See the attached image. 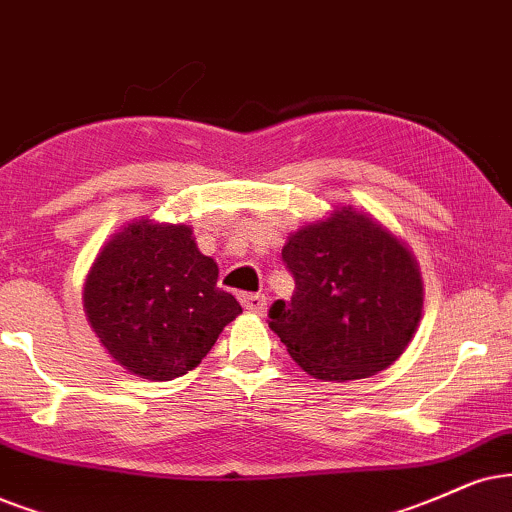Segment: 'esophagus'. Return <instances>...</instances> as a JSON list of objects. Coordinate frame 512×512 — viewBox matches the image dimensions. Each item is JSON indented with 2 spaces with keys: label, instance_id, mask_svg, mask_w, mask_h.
Listing matches in <instances>:
<instances>
[{
  "label": "esophagus",
  "instance_id": "obj_1",
  "mask_svg": "<svg viewBox=\"0 0 512 512\" xmlns=\"http://www.w3.org/2000/svg\"><path fill=\"white\" fill-rule=\"evenodd\" d=\"M241 302L252 314H264V309H267V297L262 293H245L241 295Z\"/></svg>",
  "mask_w": 512,
  "mask_h": 512
}]
</instances>
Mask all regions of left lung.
I'll return each instance as SVG.
<instances>
[{
  "label": "left lung",
  "mask_w": 512,
  "mask_h": 512,
  "mask_svg": "<svg viewBox=\"0 0 512 512\" xmlns=\"http://www.w3.org/2000/svg\"><path fill=\"white\" fill-rule=\"evenodd\" d=\"M290 302L269 307V328L304 371L357 380L399 359L423 309L411 252L371 217L345 208L288 238Z\"/></svg>",
  "instance_id": "left-lung-1"
}]
</instances>
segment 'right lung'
<instances>
[{"instance_id":"obj_1","label":"right lung","mask_w":512,"mask_h":512,"mask_svg":"<svg viewBox=\"0 0 512 512\" xmlns=\"http://www.w3.org/2000/svg\"><path fill=\"white\" fill-rule=\"evenodd\" d=\"M217 276L189 226L141 219L96 257L84 309L118 364L141 378L172 380L198 366L243 312Z\"/></svg>"}]
</instances>
